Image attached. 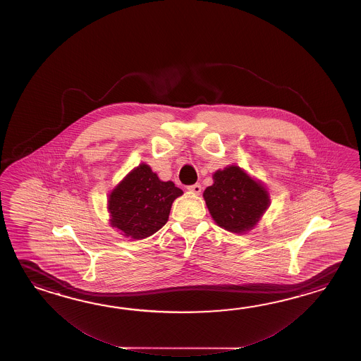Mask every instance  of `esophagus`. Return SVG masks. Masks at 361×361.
Masks as SVG:
<instances>
[{
  "instance_id": "esophagus-1",
  "label": "esophagus",
  "mask_w": 361,
  "mask_h": 361,
  "mask_svg": "<svg viewBox=\"0 0 361 361\" xmlns=\"http://www.w3.org/2000/svg\"><path fill=\"white\" fill-rule=\"evenodd\" d=\"M187 190L192 192V193H195V195H200V193H201V190H202V187H201V184L196 183L193 184V185H188V187H187Z\"/></svg>"
}]
</instances>
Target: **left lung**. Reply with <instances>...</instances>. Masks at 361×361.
<instances>
[{
  "label": "left lung",
  "instance_id": "obj_1",
  "mask_svg": "<svg viewBox=\"0 0 361 361\" xmlns=\"http://www.w3.org/2000/svg\"><path fill=\"white\" fill-rule=\"evenodd\" d=\"M213 180L204 191V199L214 222L233 233H245L255 227L269 207L264 185L236 165L216 170Z\"/></svg>",
  "mask_w": 361,
  "mask_h": 361
}]
</instances>
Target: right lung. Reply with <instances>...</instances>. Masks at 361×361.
<instances>
[{
  "instance_id": "add662e5",
  "label": "right lung",
  "mask_w": 361,
  "mask_h": 361,
  "mask_svg": "<svg viewBox=\"0 0 361 361\" xmlns=\"http://www.w3.org/2000/svg\"><path fill=\"white\" fill-rule=\"evenodd\" d=\"M182 195L173 182H162L147 164H140L109 193L111 226L126 238H148L168 222L173 201Z\"/></svg>"
}]
</instances>
